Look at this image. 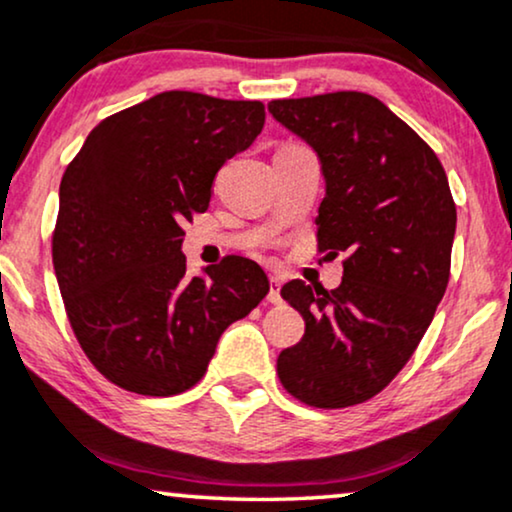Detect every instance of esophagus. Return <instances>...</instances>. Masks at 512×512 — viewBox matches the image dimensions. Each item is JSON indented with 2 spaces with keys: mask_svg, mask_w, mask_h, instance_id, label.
I'll list each match as a JSON object with an SVG mask.
<instances>
[{
  "mask_svg": "<svg viewBox=\"0 0 512 512\" xmlns=\"http://www.w3.org/2000/svg\"><path fill=\"white\" fill-rule=\"evenodd\" d=\"M267 300L272 305H281L283 303V298H281V279L276 274L269 276V295H267Z\"/></svg>",
  "mask_w": 512,
  "mask_h": 512,
  "instance_id": "1",
  "label": "esophagus"
}]
</instances>
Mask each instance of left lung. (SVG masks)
Instances as JSON below:
<instances>
[{"label":"left lung","instance_id":"1","mask_svg":"<svg viewBox=\"0 0 512 512\" xmlns=\"http://www.w3.org/2000/svg\"><path fill=\"white\" fill-rule=\"evenodd\" d=\"M317 152L326 181L317 248L346 252L334 291L293 279L283 300L305 319L281 350L283 389L312 408L365 403L391 384L432 324L451 276L455 202L434 150L367 92L269 102Z\"/></svg>","mask_w":512,"mask_h":512}]
</instances>
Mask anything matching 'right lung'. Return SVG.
<instances>
[{
  "label": "right lung",
  "mask_w": 512,
  "mask_h": 512,
  "mask_svg": "<svg viewBox=\"0 0 512 512\" xmlns=\"http://www.w3.org/2000/svg\"><path fill=\"white\" fill-rule=\"evenodd\" d=\"M262 126V102L159 92L97 123L66 166L54 274L80 348L112 384L140 396L188 391L226 326L269 293L248 257L188 276L181 252L183 224L209 207L217 171Z\"/></svg>",
  "instance_id": "1"
}]
</instances>
